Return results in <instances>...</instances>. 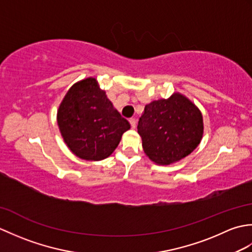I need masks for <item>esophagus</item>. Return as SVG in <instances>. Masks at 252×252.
Masks as SVG:
<instances>
[{
  "label": "esophagus",
  "mask_w": 252,
  "mask_h": 252,
  "mask_svg": "<svg viewBox=\"0 0 252 252\" xmlns=\"http://www.w3.org/2000/svg\"><path fill=\"white\" fill-rule=\"evenodd\" d=\"M129 121H130V125H131L132 129H135V127H136V120L134 119V118H131Z\"/></svg>",
  "instance_id": "esophagus-1"
}]
</instances>
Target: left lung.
<instances>
[{
  "label": "left lung",
  "mask_w": 252,
  "mask_h": 252,
  "mask_svg": "<svg viewBox=\"0 0 252 252\" xmlns=\"http://www.w3.org/2000/svg\"><path fill=\"white\" fill-rule=\"evenodd\" d=\"M137 132L148 158L168 165L185 158L199 145L203 134L200 110L180 93L145 106Z\"/></svg>",
  "instance_id": "obj_1"
}]
</instances>
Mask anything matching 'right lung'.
I'll list each match as a JSON object with an SVG mask.
<instances>
[{"mask_svg":"<svg viewBox=\"0 0 252 252\" xmlns=\"http://www.w3.org/2000/svg\"><path fill=\"white\" fill-rule=\"evenodd\" d=\"M63 141L77 157L98 161L114 153L130 123L114 108L95 78L69 89L57 111Z\"/></svg>","mask_w":252,"mask_h":252,"instance_id":"obj_1","label":"right lung"}]
</instances>
